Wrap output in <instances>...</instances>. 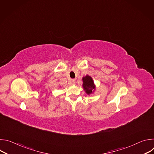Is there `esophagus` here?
Listing matches in <instances>:
<instances>
[{
	"instance_id": "obj_1",
	"label": "esophagus",
	"mask_w": 154,
	"mask_h": 154,
	"mask_svg": "<svg viewBox=\"0 0 154 154\" xmlns=\"http://www.w3.org/2000/svg\"><path fill=\"white\" fill-rule=\"evenodd\" d=\"M69 83H70V85H75V80L74 79H71Z\"/></svg>"
}]
</instances>
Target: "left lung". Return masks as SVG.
<instances>
[{"instance_id":"left-lung-1","label":"left lung","mask_w":154,"mask_h":154,"mask_svg":"<svg viewBox=\"0 0 154 154\" xmlns=\"http://www.w3.org/2000/svg\"><path fill=\"white\" fill-rule=\"evenodd\" d=\"M82 80L83 82V87L86 93L88 94H91L92 93V90H94L95 88L92 78L89 75H86L83 77Z\"/></svg>"}]
</instances>
